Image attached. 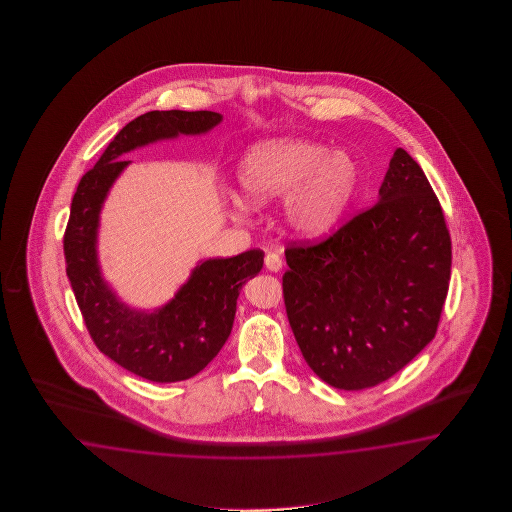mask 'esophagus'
<instances>
[{"label":"esophagus","mask_w":512,"mask_h":512,"mask_svg":"<svg viewBox=\"0 0 512 512\" xmlns=\"http://www.w3.org/2000/svg\"><path fill=\"white\" fill-rule=\"evenodd\" d=\"M265 267H267L271 272L282 271V256H280L278 252H267V256H265Z\"/></svg>","instance_id":"obj_1"}]
</instances>
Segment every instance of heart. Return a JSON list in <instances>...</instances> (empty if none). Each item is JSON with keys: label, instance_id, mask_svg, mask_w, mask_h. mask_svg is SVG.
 Wrapping results in <instances>:
<instances>
[{"label": "heart", "instance_id": "b5f03b06", "mask_svg": "<svg viewBox=\"0 0 512 512\" xmlns=\"http://www.w3.org/2000/svg\"><path fill=\"white\" fill-rule=\"evenodd\" d=\"M238 181L251 207L285 196L287 229L300 238H318L346 212L359 168L348 153H329L316 142L280 139L252 148L241 161Z\"/></svg>", "mask_w": 512, "mask_h": 512}]
</instances>
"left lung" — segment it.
Instances as JSON below:
<instances>
[{
    "label": "left lung",
    "mask_w": 512,
    "mask_h": 512,
    "mask_svg": "<svg viewBox=\"0 0 512 512\" xmlns=\"http://www.w3.org/2000/svg\"><path fill=\"white\" fill-rule=\"evenodd\" d=\"M283 300L316 375L338 390L388 381L435 337L452 241L425 172L397 148L379 203L320 243L285 249Z\"/></svg>",
    "instance_id": "left-lung-1"
}]
</instances>
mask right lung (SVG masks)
<instances>
[{
  "instance_id": "add662e5",
  "label": "right lung",
  "mask_w": 512,
  "mask_h": 512,
  "mask_svg": "<svg viewBox=\"0 0 512 512\" xmlns=\"http://www.w3.org/2000/svg\"><path fill=\"white\" fill-rule=\"evenodd\" d=\"M216 111H148L131 120L84 174L64 234L67 278L87 331L106 357L153 382L186 381L227 342L241 287L263 267V251L201 261L174 298L153 313L122 304L104 282L97 258L100 208L130 164L122 155L177 135H199L221 122Z\"/></svg>"
}]
</instances>
